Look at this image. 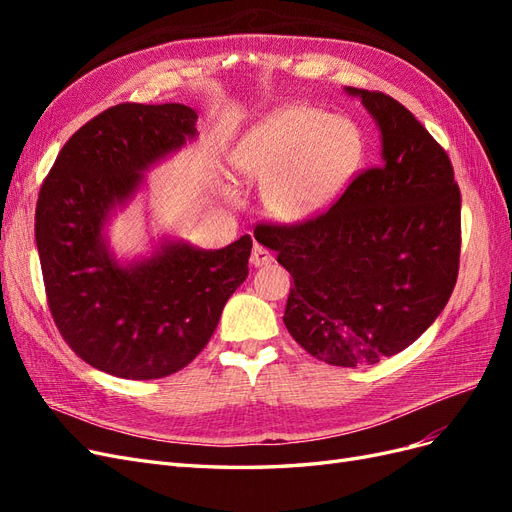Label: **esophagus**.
<instances>
[{
	"label": "esophagus",
	"mask_w": 512,
	"mask_h": 512,
	"mask_svg": "<svg viewBox=\"0 0 512 512\" xmlns=\"http://www.w3.org/2000/svg\"><path fill=\"white\" fill-rule=\"evenodd\" d=\"M273 262V254L267 250V247H262V245H254V250H252V265L254 267H265V265H271Z\"/></svg>",
	"instance_id": "obj_1"
}]
</instances>
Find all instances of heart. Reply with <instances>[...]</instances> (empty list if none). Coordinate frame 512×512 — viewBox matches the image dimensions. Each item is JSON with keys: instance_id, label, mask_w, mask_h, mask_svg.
Returning <instances> with one entry per match:
<instances>
[{"instance_id": "1", "label": "heart", "mask_w": 512, "mask_h": 512, "mask_svg": "<svg viewBox=\"0 0 512 512\" xmlns=\"http://www.w3.org/2000/svg\"><path fill=\"white\" fill-rule=\"evenodd\" d=\"M361 132L346 117L307 104L275 108L232 149L245 181L262 183V205L275 220L301 224L327 211L361 162ZM235 200V192L226 190Z\"/></svg>"}]
</instances>
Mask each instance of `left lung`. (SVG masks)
I'll use <instances>...</instances> for the list:
<instances>
[{"mask_svg":"<svg viewBox=\"0 0 512 512\" xmlns=\"http://www.w3.org/2000/svg\"><path fill=\"white\" fill-rule=\"evenodd\" d=\"M346 94L376 121L378 166L318 218L262 226V245L294 280L284 312L294 342L329 365L359 367L408 348L451 299L461 194L446 151L404 104Z\"/></svg>","mask_w":512,"mask_h":512,"instance_id":"obj_1","label":"left lung"}]
</instances>
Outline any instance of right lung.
<instances>
[{
  "label": "right lung",
  "instance_id": "right-lung-1",
  "mask_svg": "<svg viewBox=\"0 0 512 512\" xmlns=\"http://www.w3.org/2000/svg\"><path fill=\"white\" fill-rule=\"evenodd\" d=\"M185 104H117L59 151L36 207L46 299L85 363L128 380H156L207 346L230 294L247 277L250 235L222 250L162 239L151 256L121 262L106 224L141 190L147 170L192 143Z\"/></svg>",
  "mask_w": 512,
  "mask_h": 512
}]
</instances>
